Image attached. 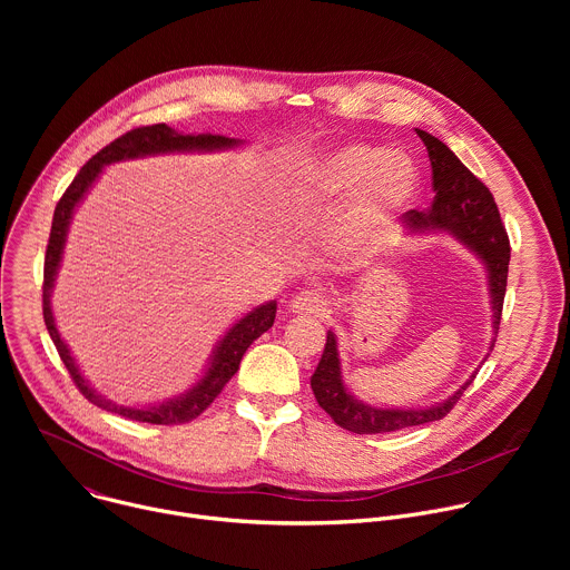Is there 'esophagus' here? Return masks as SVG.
<instances>
[{"instance_id":"esophagus-1","label":"esophagus","mask_w":570,"mask_h":570,"mask_svg":"<svg viewBox=\"0 0 570 570\" xmlns=\"http://www.w3.org/2000/svg\"><path fill=\"white\" fill-rule=\"evenodd\" d=\"M324 306H327V299H324L317 291L313 288H304L299 291L291 302H288V308L291 313L299 315V317H308V315H320L324 311Z\"/></svg>"}]
</instances>
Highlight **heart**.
<instances>
[{
  "mask_svg": "<svg viewBox=\"0 0 570 570\" xmlns=\"http://www.w3.org/2000/svg\"><path fill=\"white\" fill-rule=\"evenodd\" d=\"M420 187L415 161L376 144H345L327 150L311 159L297 178V194L306 203L336 205L354 198L334 234L343 253L376 246L387 220L415 203Z\"/></svg>",
  "mask_w": 570,
  "mask_h": 570,
  "instance_id": "obj_1",
  "label": "heart"
}]
</instances>
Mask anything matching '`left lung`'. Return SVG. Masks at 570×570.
Wrapping results in <instances>:
<instances>
[{"label": "left lung", "mask_w": 570, "mask_h": 570, "mask_svg": "<svg viewBox=\"0 0 570 570\" xmlns=\"http://www.w3.org/2000/svg\"><path fill=\"white\" fill-rule=\"evenodd\" d=\"M417 135L422 137L429 150L435 198L426 212L411 209L403 214L405 229L413 234L446 232L482 262L487 271V282H490V297H492V311H494V338L490 345V352H492L499 334L505 286H508V266H510L508 232L501 223V214L490 189H487L462 165L458 155L444 141H440L438 137L420 128H417ZM475 374L478 370L449 399L435 405H426V409H376V405H370L356 399L345 387L343 372H341L338 341L334 332H327V345H324L322 358L311 376V387L320 403V409L327 413L341 429L358 435H376V433L422 426V424L446 417V413H451L462 392L473 383Z\"/></svg>", "instance_id": "8db88e82"}]
</instances>
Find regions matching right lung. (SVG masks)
I'll use <instances>...</instances> for the list:
<instances>
[{"mask_svg":"<svg viewBox=\"0 0 570 570\" xmlns=\"http://www.w3.org/2000/svg\"><path fill=\"white\" fill-rule=\"evenodd\" d=\"M240 144H243L240 139L223 137V135H214V132L183 135V132L174 130L167 124L141 126V128H135V130L121 135L119 139H115L106 148H101L88 161V165L78 171L73 183L67 187V191L58 200L56 212H53L51 234H49L47 257H45L42 315H45L47 332H49V336H51V341H53V345H56L65 367L69 370L76 387L83 392V396L88 401L99 405V409H104L108 413H117V415H121L126 420L146 422V424H185V422L196 420L205 409H209V403L220 394L225 383L236 374V370L240 365V358H243V354H246V350L264 332H268L273 327L275 313H277V302H266V304H262V306L253 308L250 313L243 315L240 320H236L232 327L227 330V334L214 347L205 374L187 392H183V394H178L174 399L161 401V403L141 405V409H132V405H119L112 399H106L104 394H99L86 381V376L80 374V370H78L71 352H69V347L65 345V341L60 338V334L56 330V320H53V311H51V293H53L56 275L60 271L65 240H67L69 223H71V216H73L76 207L80 205V200L86 198V194L92 189V185L99 180V176L104 174V167L112 165V161L137 159V157L161 155V153H212V150L236 148Z\"/></svg>","mask_w":570,"mask_h":570,"instance_id":"right-lung-1","label":"right lung"}]
</instances>
